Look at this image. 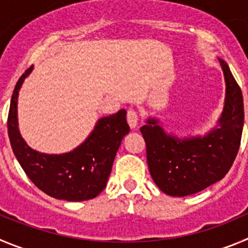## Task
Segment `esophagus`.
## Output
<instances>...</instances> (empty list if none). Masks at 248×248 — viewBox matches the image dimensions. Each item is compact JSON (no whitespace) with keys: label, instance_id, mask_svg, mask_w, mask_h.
Returning a JSON list of instances; mask_svg holds the SVG:
<instances>
[{"label":"esophagus","instance_id":"34e87169","mask_svg":"<svg viewBox=\"0 0 248 248\" xmlns=\"http://www.w3.org/2000/svg\"><path fill=\"white\" fill-rule=\"evenodd\" d=\"M127 122H128L129 127L132 129H135L138 127V124H140V117H138V113L136 112L135 110H128L127 112Z\"/></svg>","mask_w":248,"mask_h":248}]
</instances>
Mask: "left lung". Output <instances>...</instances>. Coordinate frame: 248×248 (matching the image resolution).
Here are the masks:
<instances>
[{"label":"left lung","instance_id":"left-lung-1","mask_svg":"<svg viewBox=\"0 0 248 248\" xmlns=\"http://www.w3.org/2000/svg\"><path fill=\"white\" fill-rule=\"evenodd\" d=\"M225 80L224 108L205 135L177 137L149 116L140 127L152 179L164 193L185 197L220 181L232 166L244 128V98L228 63L219 59Z\"/></svg>","mask_w":248,"mask_h":248}]
</instances>
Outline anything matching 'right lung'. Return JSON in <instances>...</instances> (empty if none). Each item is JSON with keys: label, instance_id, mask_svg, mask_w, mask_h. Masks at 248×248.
I'll use <instances>...</instances> for the list:
<instances>
[{"label": "right lung", "instance_id": "add662e5", "mask_svg": "<svg viewBox=\"0 0 248 248\" xmlns=\"http://www.w3.org/2000/svg\"><path fill=\"white\" fill-rule=\"evenodd\" d=\"M33 66L24 72L13 90L9 105L8 137L13 153L34 185L56 200L82 202L95 198L106 187L122 140L128 135L126 110L98 120L82 144L63 154L31 149L18 128V95Z\"/></svg>", "mask_w": 248, "mask_h": 248}]
</instances>
